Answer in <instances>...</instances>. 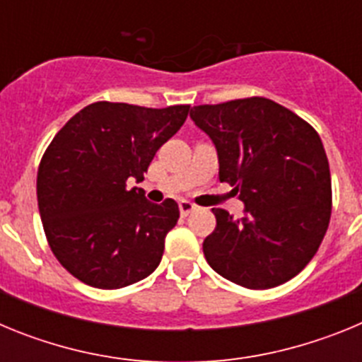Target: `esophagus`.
<instances>
[{"label":"esophagus","mask_w":362,"mask_h":362,"mask_svg":"<svg viewBox=\"0 0 362 362\" xmlns=\"http://www.w3.org/2000/svg\"><path fill=\"white\" fill-rule=\"evenodd\" d=\"M194 210H196V204L190 203V201H181V203H179V212H181L183 217H187L188 214H192Z\"/></svg>","instance_id":"obj_1"}]
</instances>
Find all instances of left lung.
Here are the masks:
<instances>
[{
  "mask_svg": "<svg viewBox=\"0 0 362 362\" xmlns=\"http://www.w3.org/2000/svg\"><path fill=\"white\" fill-rule=\"evenodd\" d=\"M190 117L216 145L219 179L245 203L241 219L212 210L217 225L203 243L209 264L252 290L296 277L330 223V166L319 134L267 98L199 105Z\"/></svg>",
  "mask_w": 362,
  "mask_h": 362,
  "instance_id": "8db88e82",
  "label": "left lung"
}]
</instances>
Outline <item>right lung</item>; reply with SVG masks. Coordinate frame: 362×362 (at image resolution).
I'll use <instances>...</instances> for the list:
<instances>
[{
	"mask_svg": "<svg viewBox=\"0 0 362 362\" xmlns=\"http://www.w3.org/2000/svg\"><path fill=\"white\" fill-rule=\"evenodd\" d=\"M188 110L190 105L98 101L54 136L37 168V206L50 250L76 279L116 290L145 279L161 263L177 203H150L143 188L129 183L145 179Z\"/></svg>",
	"mask_w": 362,
	"mask_h": 362,
	"instance_id": "obj_1",
	"label": "right lung"
}]
</instances>
